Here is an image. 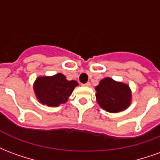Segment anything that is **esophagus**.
<instances>
[{
	"mask_svg": "<svg viewBox=\"0 0 160 160\" xmlns=\"http://www.w3.org/2000/svg\"><path fill=\"white\" fill-rule=\"evenodd\" d=\"M83 86L84 87H90L91 83L90 82H87V83H86V84H83Z\"/></svg>",
	"mask_w": 160,
	"mask_h": 160,
	"instance_id": "34e87169",
	"label": "esophagus"
}]
</instances>
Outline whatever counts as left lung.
Returning <instances> with one entry per match:
<instances>
[{
    "label": "left lung",
    "mask_w": 160,
    "mask_h": 160,
    "mask_svg": "<svg viewBox=\"0 0 160 160\" xmlns=\"http://www.w3.org/2000/svg\"><path fill=\"white\" fill-rule=\"evenodd\" d=\"M95 90L98 104L108 112H120L130 105L132 95L127 84L106 77L99 81Z\"/></svg>",
    "instance_id": "left-lung-1"
}]
</instances>
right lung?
<instances>
[{"instance_id": "add662e5", "label": "right lung", "mask_w": 160, "mask_h": 160, "mask_svg": "<svg viewBox=\"0 0 160 160\" xmlns=\"http://www.w3.org/2000/svg\"><path fill=\"white\" fill-rule=\"evenodd\" d=\"M79 84L75 80H68L62 73L53 76H40L37 78L33 88L38 100L42 104L56 107L66 103L74 87Z\"/></svg>"}]
</instances>
